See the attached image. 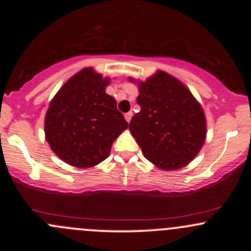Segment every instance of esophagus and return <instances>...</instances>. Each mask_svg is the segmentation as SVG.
I'll use <instances>...</instances> for the list:
<instances>
[{
  "label": "esophagus",
  "instance_id": "esophagus-1",
  "mask_svg": "<svg viewBox=\"0 0 251 251\" xmlns=\"http://www.w3.org/2000/svg\"><path fill=\"white\" fill-rule=\"evenodd\" d=\"M132 115H133L132 111H128V113L125 114V119H126V121H127V123H130L131 119H132Z\"/></svg>",
  "mask_w": 251,
  "mask_h": 251
}]
</instances>
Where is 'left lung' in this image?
Wrapping results in <instances>:
<instances>
[{"label":"left lung","mask_w":251,"mask_h":251,"mask_svg":"<svg viewBox=\"0 0 251 251\" xmlns=\"http://www.w3.org/2000/svg\"><path fill=\"white\" fill-rule=\"evenodd\" d=\"M138 86L140 113L132 116L131 135L143 155L156 168L178 170L188 165L206 138V119L201 103L178 78L158 70Z\"/></svg>","instance_id":"8db88e82"}]
</instances>
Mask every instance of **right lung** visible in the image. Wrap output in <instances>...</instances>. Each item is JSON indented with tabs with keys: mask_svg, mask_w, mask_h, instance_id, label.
Wrapping results in <instances>:
<instances>
[{
	"mask_svg": "<svg viewBox=\"0 0 251 251\" xmlns=\"http://www.w3.org/2000/svg\"><path fill=\"white\" fill-rule=\"evenodd\" d=\"M109 77L83 68L59 88L45 116V137L64 163L87 169L109 156L113 142L128 127L105 93Z\"/></svg>",
	"mask_w": 251,
	"mask_h": 251,
	"instance_id": "1",
	"label": "right lung"
}]
</instances>
